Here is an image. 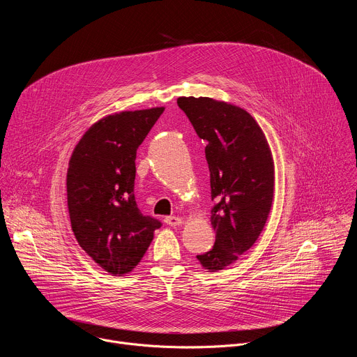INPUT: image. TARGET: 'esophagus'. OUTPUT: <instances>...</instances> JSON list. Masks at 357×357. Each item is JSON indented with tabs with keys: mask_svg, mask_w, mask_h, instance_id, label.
I'll return each mask as SVG.
<instances>
[{
	"mask_svg": "<svg viewBox=\"0 0 357 357\" xmlns=\"http://www.w3.org/2000/svg\"><path fill=\"white\" fill-rule=\"evenodd\" d=\"M164 222L167 223V225H169V226H181L182 223H183V220L181 219V218H176V216H167L165 219H164Z\"/></svg>",
	"mask_w": 357,
	"mask_h": 357,
	"instance_id": "1",
	"label": "esophagus"
}]
</instances>
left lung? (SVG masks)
I'll use <instances>...</instances> for the list:
<instances>
[{
	"label": "left lung",
	"instance_id": "obj_1",
	"mask_svg": "<svg viewBox=\"0 0 357 357\" xmlns=\"http://www.w3.org/2000/svg\"><path fill=\"white\" fill-rule=\"evenodd\" d=\"M205 148L211 171V222L216 241L196 256L212 273L236 263L263 231L274 199V162L267 138L245 110L211 97H179Z\"/></svg>",
	"mask_w": 357,
	"mask_h": 357
}]
</instances>
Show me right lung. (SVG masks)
Wrapping results in <instances>:
<instances>
[{
  "label": "right lung",
  "instance_id": "obj_1",
  "mask_svg": "<svg viewBox=\"0 0 357 357\" xmlns=\"http://www.w3.org/2000/svg\"><path fill=\"white\" fill-rule=\"evenodd\" d=\"M164 107L121 112L94 123L76 145L68 168V208L80 247L113 275L141 261L161 222L135 202V158Z\"/></svg>",
  "mask_w": 357,
  "mask_h": 357
}]
</instances>
